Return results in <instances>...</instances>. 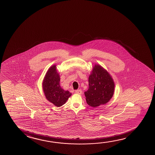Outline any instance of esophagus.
<instances>
[{
  "instance_id": "34e87169",
  "label": "esophagus",
  "mask_w": 155,
  "mask_h": 155,
  "mask_svg": "<svg viewBox=\"0 0 155 155\" xmlns=\"http://www.w3.org/2000/svg\"><path fill=\"white\" fill-rule=\"evenodd\" d=\"M75 92H76V94H77L81 95V93H82V91H81V90L79 89L76 90V91H75Z\"/></svg>"
}]
</instances>
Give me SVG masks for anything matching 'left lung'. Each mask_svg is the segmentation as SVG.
Returning a JSON list of instances; mask_svg holds the SVG:
<instances>
[{"instance_id":"left-lung-1","label":"left lung","mask_w":155,"mask_h":155,"mask_svg":"<svg viewBox=\"0 0 155 155\" xmlns=\"http://www.w3.org/2000/svg\"><path fill=\"white\" fill-rule=\"evenodd\" d=\"M114 81L108 72L96 65L89 78V89L84 92L87 103L96 107L107 103L114 94Z\"/></svg>"}]
</instances>
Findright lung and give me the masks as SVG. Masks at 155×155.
Wrapping results in <instances>:
<instances>
[{
	"instance_id": "1",
	"label": "right lung",
	"mask_w": 155,
	"mask_h": 155,
	"mask_svg": "<svg viewBox=\"0 0 155 155\" xmlns=\"http://www.w3.org/2000/svg\"><path fill=\"white\" fill-rule=\"evenodd\" d=\"M60 80L56 66H52L46 74L42 84L47 99L58 107L64 104L72 95L71 92L60 87Z\"/></svg>"
}]
</instances>
